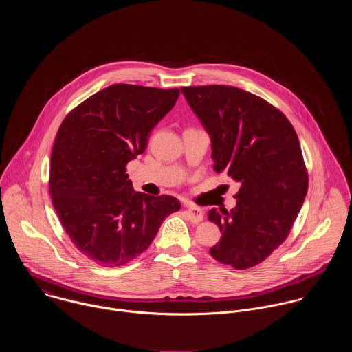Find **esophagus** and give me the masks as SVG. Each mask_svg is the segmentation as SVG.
<instances>
[{
	"label": "esophagus",
	"instance_id": "34e87169",
	"mask_svg": "<svg viewBox=\"0 0 352 352\" xmlns=\"http://www.w3.org/2000/svg\"><path fill=\"white\" fill-rule=\"evenodd\" d=\"M185 212L188 216V220L193 224H197L200 221H204V212L200 208L195 206V205H185Z\"/></svg>",
	"mask_w": 352,
	"mask_h": 352
}]
</instances>
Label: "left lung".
Wrapping results in <instances>:
<instances>
[{
    "mask_svg": "<svg viewBox=\"0 0 352 352\" xmlns=\"http://www.w3.org/2000/svg\"><path fill=\"white\" fill-rule=\"evenodd\" d=\"M181 90L210 136L214 170L241 185L234 209L208 214L223 232L210 255L236 270L254 267L285 241L308 192L296 132L280 110L242 89Z\"/></svg>",
    "mask_w": 352,
    "mask_h": 352,
    "instance_id": "obj_1",
    "label": "left lung"
}]
</instances>
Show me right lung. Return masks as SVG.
<instances>
[{"label":"right lung","instance_id":"add662e5","mask_svg":"<svg viewBox=\"0 0 352 352\" xmlns=\"http://www.w3.org/2000/svg\"><path fill=\"white\" fill-rule=\"evenodd\" d=\"M179 89L111 85L63 121L50 163V193L71 241L93 262L117 267L148 248L164 219L181 209L174 196L135 192L126 164L174 107Z\"/></svg>","mask_w":352,"mask_h":352}]
</instances>
